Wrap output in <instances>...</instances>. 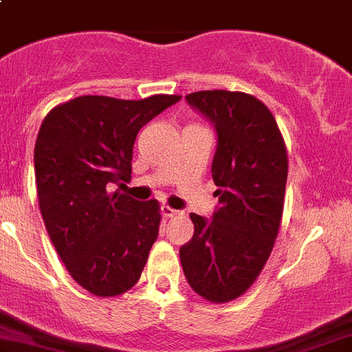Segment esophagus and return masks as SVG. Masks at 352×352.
Instances as JSON below:
<instances>
[{
  "instance_id": "34e87169",
  "label": "esophagus",
  "mask_w": 352,
  "mask_h": 352,
  "mask_svg": "<svg viewBox=\"0 0 352 352\" xmlns=\"http://www.w3.org/2000/svg\"><path fill=\"white\" fill-rule=\"evenodd\" d=\"M160 211H162L164 218H173V216L179 214V211H176V209L169 208V206H162V208H160Z\"/></svg>"
}]
</instances>
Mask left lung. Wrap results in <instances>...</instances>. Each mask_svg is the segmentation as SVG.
<instances>
[{"label":"left lung","instance_id":"obj_1","mask_svg":"<svg viewBox=\"0 0 352 352\" xmlns=\"http://www.w3.org/2000/svg\"><path fill=\"white\" fill-rule=\"evenodd\" d=\"M186 101L218 132L212 159V220L192 212L193 237L179 250L192 289L225 304L251 288L279 234L288 178V151L272 111L246 92L201 90Z\"/></svg>","mask_w":352,"mask_h":352}]
</instances>
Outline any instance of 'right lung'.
<instances>
[{"label": "right lung", "mask_w": 352, "mask_h": 352, "mask_svg": "<svg viewBox=\"0 0 352 352\" xmlns=\"http://www.w3.org/2000/svg\"><path fill=\"white\" fill-rule=\"evenodd\" d=\"M182 96L140 101L80 96L47 113L34 144L38 204L69 276L96 296L140 281L160 227V206L108 192L131 179L138 132Z\"/></svg>", "instance_id": "add662e5"}]
</instances>
